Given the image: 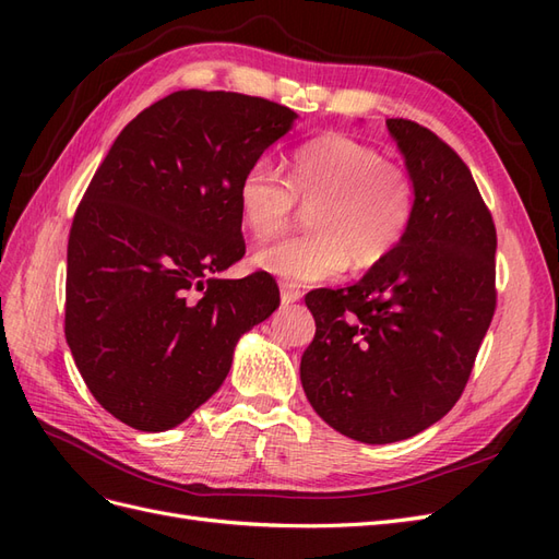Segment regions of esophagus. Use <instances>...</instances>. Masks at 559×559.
Here are the masks:
<instances>
[{
  "instance_id": "34e87169",
  "label": "esophagus",
  "mask_w": 559,
  "mask_h": 559,
  "mask_svg": "<svg viewBox=\"0 0 559 559\" xmlns=\"http://www.w3.org/2000/svg\"><path fill=\"white\" fill-rule=\"evenodd\" d=\"M302 298L300 286L292 284V282H282V302L284 306H289V302H296Z\"/></svg>"
}]
</instances>
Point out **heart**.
I'll return each instance as SVG.
<instances>
[{
	"mask_svg": "<svg viewBox=\"0 0 559 559\" xmlns=\"http://www.w3.org/2000/svg\"><path fill=\"white\" fill-rule=\"evenodd\" d=\"M298 200L312 205V230L261 247L253 261L284 280L321 282L341 275L347 263L376 267L403 242L415 214V183L376 146L324 134L296 151L289 177L267 158L247 167L238 186L240 222L257 240L273 238L292 224Z\"/></svg>",
	"mask_w": 559,
	"mask_h": 559,
	"instance_id": "b5f03b06",
	"label": "heart"
}]
</instances>
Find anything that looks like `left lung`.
Listing matches in <instances>:
<instances>
[{"instance_id":"8db88e82","label":"left lung","mask_w":559,"mask_h":559,"mask_svg":"<svg viewBox=\"0 0 559 559\" xmlns=\"http://www.w3.org/2000/svg\"><path fill=\"white\" fill-rule=\"evenodd\" d=\"M415 183L403 242L347 289H314L300 382L317 415L382 445L460 401L497 310V228L466 163L436 132L389 118Z\"/></svg>"}]
</instances>
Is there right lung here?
I'll list each match as a JSON object with an SVG mask.
<instances>
[{
    "instance_id": "1",
    "label": "right lung",
    "mask_w": 559,
    "mask_h": 559,
    "mask_svg": "<svg viewBox=\"0 0 559 559\" xmlns=\"http://www.w3.org/2000/svg\"><path fill=\"white\" fill-rule=\"evenodd\" d=\"M296 114L263 97L177 91L118 134L67 242L64 335L95 401L167 431L226 380L240 335L280 306L273 275L218 273L245 257L238 186Z\"/></svg>"
}]
</instances>
